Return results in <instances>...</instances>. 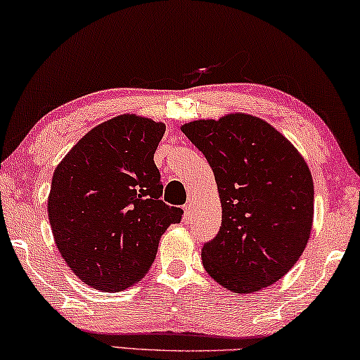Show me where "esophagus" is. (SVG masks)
Returning <instances> with one entry per match:
<instances>
[{"label": "esophagus", "instance_id": "1", "mask_svg": "<svg viewBox=\"0 0 360 360\" xmlns=\"http://www.w3.org/2000/svg\"><path fill=\"white\" fill-rule=\"evenodd\" d=\"M190 219H191V204L188 202L184 206V220H185V222H188Z\"/></svg>", "mask_w": 360, "mask_h": 360}]
</instances>
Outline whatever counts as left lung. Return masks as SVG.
Returning a JSON list of instances; mask_svg holds the SVG:
<instances>
[{"label":"left lung","instance_id":"left-lung-1","mask_svg":"<svg viewBox=\"0 0 360 360\" xmlns=\"http://www.w3.org/2000/svg\"><path fill=\"white\" fill-rule=\"evenodd\" d=\"M217 181L222 225L204 243L206 272L235 292L280 280L311 236L314 181L297 149L250 114L195 120L181 127Z\"/></svg>","mask_w":360,"mask_h":360}]
</instances>
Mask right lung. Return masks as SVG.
I'll return each instance as SVG.
<instances>
[{
    "label": "right lung",
    "mask_w": 360,
    "mask_h": 360,
    "mask_svg": "<svg viewBox=\"0 0 360 360\" xmlns=\"http://www.w3.org/2000/svg\"><path fill=\"white\" fill-rule=\"evenodd\" d=\"M165 125L124 114L99 124L54 170L48 217L60 256L82 281L120 291L140 281L159 240L181 220L154 164Z\"/></svg>",
    "instance_id": "1"
}]
</instances>
